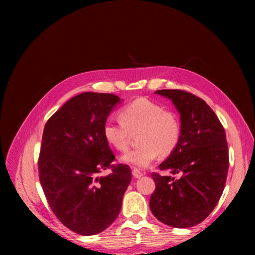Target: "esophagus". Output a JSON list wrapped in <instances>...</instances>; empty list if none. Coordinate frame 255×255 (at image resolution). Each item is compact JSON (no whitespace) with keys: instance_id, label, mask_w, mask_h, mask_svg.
Returning a JSON list of instances; mask_svg holds the SVG:
<instances>
[{"instance_id":"1","label":"esophagus","mask_w":255,"mask_h":255,"mask_svg":"<svg viewBox=\"0 0 255 255\" xmlns=\"http://www.w3.org/2000/svg\"><path fill=\"white\" fill-rule=\"evenodd\" d=\"M132 175H133V177L140 178V177H141V176L143 175V173L140 172V171L137 170V169H133V170H132Z\"/></svg>"}]
</instances>
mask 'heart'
Masks as SVG:
<instances>
[{"instance_id":"obj_1","label":"heart","mask_w":255,"mask_h":255,"mask_svg":"<svg viewBox=\"0 0 255 255\" xmlns=\"http://www.w3.org/2000/svg\"><path fill=\"white\" fill-rule=\"evenodd\" d=\"M119 122L107 121L103 126L106 142L119 151L129 145L131 133H138L139 147L125 153L124 163L139 169L149 166L156 155L166 156L177 147L181 139V123L174 113L164 111L147 99H138L122 108Z\"/></svg>"}]
</instances>
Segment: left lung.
<instances>
[{
    "mask_svg": "<svg viewBox=\"0 0 255 255\" xmlns=\"http://www.w3.org/2000/svg\"><path fill=\"white\" fill-rule=\"evenodd\" d=\"M181 116V139L159 165L172 175L152 173L155 191L150 209L154 217L174 228H188L208 217L226 185L229 151L226 132L214 111L199 97L182 90H159Z\"/></svg>",
    "mask_w": 255,
    "mask_h": 255,
    "instance_id": "1",
    "label": "left lung"
}]
</instances>
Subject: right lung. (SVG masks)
I'll return each instance as SVG.
<instances>
[{
	"label": "right lung",
	"mask_w": 255,
	"mask_h": 255,
	"mask_svg": "<svg viewBox=\"0 0 255 255\" xmlns=\"http://www.w3.org/2000/svg\"><path fill=\"white\" fill-rule=\"evenodd\" d=\"M121 99L85 92L72 97L48 119L38 160L39 181L51 210L75 234L104 231L121 213L131 181L127 164L114 165L103 126ZM112 168L106 177L98 174Z\"/></svg>",
	"instance_id": "1"
}]
</instances>
